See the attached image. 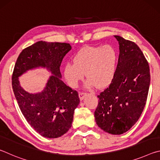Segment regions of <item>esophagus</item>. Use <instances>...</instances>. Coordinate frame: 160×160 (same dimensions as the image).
I'll list each match as a JSON object with an SVG mask.
<instances>
[{"instance_id": "1", "label": "esophagus", "mask_w": 160, "mask_h": 160, "mask_svg": "<svg viewBox=\"0 0 160 160\" xmlns=\"http://www.w3.org/2000/svg\"><path fill=\"white\" fill-rule=\"evenodd\" d=\"M87 95V93L85 92H79V98L80 100H82L84 97Z\"/></svg>"}]
</instances>
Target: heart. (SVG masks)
Wrapping results in <instances>:
<instances>
[{"label": "heart", "mask_w": 160, "mask_h": 160, "mask_svg": "<svg viewBox=\"0 0 160 160\" xmlns=\"http://www.w3.org/2000/svg\"><path fill=\"white\" fill-rule=\"evenodd\" d=\"M116 58V51L111 45L86 46L74 54L73 64L65 65L64 78L70 87L77 88L85 73L87 88H105L115 75Z\"/></svg>", "instance_id": "b5f03b06"}]
</instances>
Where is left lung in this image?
I'll use <instances>...</instances> for the list:
<instances>
[{"mask_svg": "<svg viewBox=\"0 0 160 160\" xmlns=\"http://www.w3.org/2000/svg\"><path fill=\"white\" fill-rule=\"evenodd\" d=\"M119 56L112 82L99 95L94 112L100 128L123 134L137 122L144 109L150 83V67L135 43L115 35Z\"/></svg>", "mask_w": 160, "mask_h": 160, "instance_id": "left-lung-1", "label": "left lung"}]
</instances>
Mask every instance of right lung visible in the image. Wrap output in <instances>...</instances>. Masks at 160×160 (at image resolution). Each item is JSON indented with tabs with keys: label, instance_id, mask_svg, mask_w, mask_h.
<instances>
[{
	"label": "right lung",
	"instance_id": "obj_1",
	"mask_svg": "<svg viewBox=\"0 0 160 160\" xmlns=\"http://www.w3.org/2000/svg\"><path fill=\"white\" fill-rule=\"evenodd\" d=\"M70 49L67 43L37 42L22 50L13 70L12 90L22 113L38 133L48 138H56L68 132L80 103L78 92L61 79V62ZM38 67H47L52 75L41 93H29L20 86L18 78Z\"/></svg>",
	"mask_w": 160,
	"mask_h": 160
}]
</instances>
